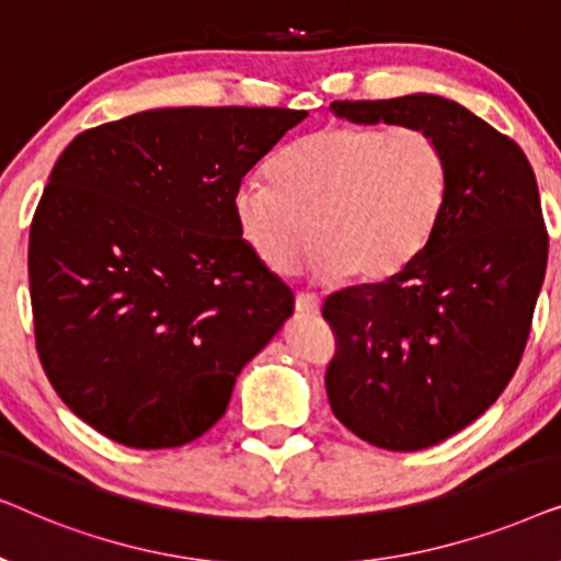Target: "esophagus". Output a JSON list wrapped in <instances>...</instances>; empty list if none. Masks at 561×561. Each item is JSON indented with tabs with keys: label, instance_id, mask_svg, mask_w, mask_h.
Returning a JSON list of instances; mask_svg holds the SVG:
<instances>
[{
	"label": "esophagus",
	"instance_id": "34e87169",
	"mask_svg": "<svg viewBox=\"0 0 561 561\" xmlns=\"http://www.w3.org/2000/svg\"><path fill=\"white\" fill-rule=\"evenodd\" d=\"M319 309H321L319 296H313V294H298L296 296V311L298 313H306V317H317Z\"/></svg>",
	"mask_w": 561,
	"mask_h": 561
}]
</instances>
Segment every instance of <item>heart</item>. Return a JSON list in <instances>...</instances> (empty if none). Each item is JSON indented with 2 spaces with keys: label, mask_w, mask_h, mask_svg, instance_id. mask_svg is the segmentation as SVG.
<instances>
[{
  "label": "heart",
  "mask_w": 561,
  "mask_h": 561,
  "mask_svg": "<svg viewBox=\"0 0 561 561\" xmlns=\"http://www.w3.org/2000/svg\"><path fill=\"white\" fill-rule=\"evenodd\" d=\"M244 179L232 209L242 240L273 273H290L317 232L311 273L382 280L424 250L449 194L439 137L416 125H329L298 137Z\"/></svg>",
  "instance_id": "1"
}]
</instances>
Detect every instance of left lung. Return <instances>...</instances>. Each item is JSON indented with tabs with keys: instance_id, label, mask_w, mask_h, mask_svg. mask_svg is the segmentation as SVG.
I'll return each instance as SVG.
<instances>
[{
	"instance_id": "8db88e82",
	"label": "left lung",
	"mask_w": 561,
	"mask_h": 561,
	"mask_svg": "<svg viewBox=\"0 0 561 561\" xmlns=\"http://www.w3.org/2000/svg\"><path fill=\"white\" fill-rule=\"evenodd\" d=\"M332 112L424 127L447 150V204L424 250L321 309L336 334L324 380L334 416L373 447H434L497 401L524 355L549 255L536 175L511 137L451 99L332 102Z\"/></svg>"
}]
</instances>
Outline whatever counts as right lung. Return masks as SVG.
I'll return each instance as SVG.
<instances>
[{"label": "right lung", "instance_id": "add662e5", "mask_svg": "<svg viewBox=\"0 0 561 561\" xmlns=\"http://www.w3.org/2000/svg\"><path fill=\"white\" fill-rule=\"evenodd\" d=\"M280 106H171L87 129L30 227L43 370L68 409L133 449L194 442L294 313L242 240L232 196L304 122Z\"/></svg>", "mask_w": 561, "mask_h": 561}]
</instances>
